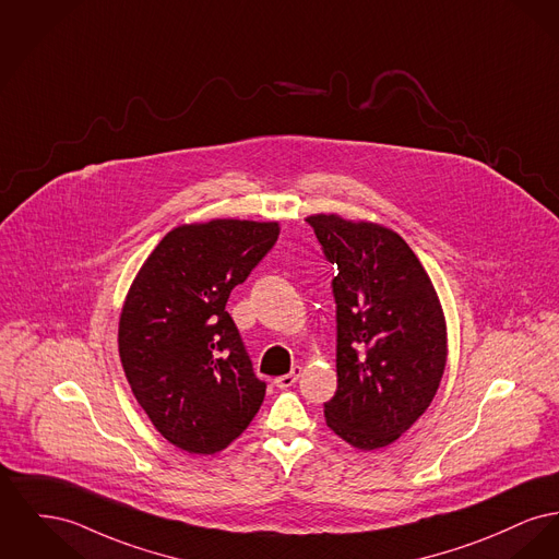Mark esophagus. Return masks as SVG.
<instances>
[{
	"mask_svg": "<svg viewBox=\"0 0 559 559\" xmlns=\"http://www.w3.org/2000/svg\"><path fill=\"white\" fill-rule=\"evenodd\" d=\"M299 376H301V367L296 365L289 373H285V376H278L276 380H274V384L278 386V389H289V386H294L297 380H299Z\"/></svg>",
	"mask_w": 559,
	"mask_h": 559,
	"instance_id": "34e87169",
	"label": "esophagus"
}]
</instances>
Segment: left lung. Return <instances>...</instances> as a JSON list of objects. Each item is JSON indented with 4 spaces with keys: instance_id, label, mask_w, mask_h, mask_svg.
Instances as JSON below:
<instances>
[{
    "instance_id": "obj_1",
    "label": "left lung",
    "mask_w": 559,
    "mask_h": 559,
    "mask_svg": "<svg viewBox=\"0 0 559 559\" xmlns=\"http://www.w3.org/2000/svg\"><path fill=\"white\" fill-rule=\"evenodd\" d=\"M337 263V391L328 427L353 448H386L435 399L448 361V325L425 265L396 231L337 213L306 217Z\"/></svg>"
}]
</instances>
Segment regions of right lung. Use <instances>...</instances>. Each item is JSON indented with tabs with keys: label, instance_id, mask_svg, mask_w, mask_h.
Here are the masks:
<instances>
[{
	"label": "right lung",
	"instance_id": "1",
	"mask_svg": "<svg viewBox=\"0 0 559 559\" xmlns=\"http://www.w3.org/2000/svg\"><path fill=\"white\" fill-rule=\"evenodd\" d=\"M278 222L211 219L166 234L139 267L118 325L127 380L175 448L217 454L249 427L255 378L226 304L278 238Z\"/></svg>",
	"mask_w": 559,
	"mask_h": 559
}]
</instances>
